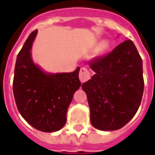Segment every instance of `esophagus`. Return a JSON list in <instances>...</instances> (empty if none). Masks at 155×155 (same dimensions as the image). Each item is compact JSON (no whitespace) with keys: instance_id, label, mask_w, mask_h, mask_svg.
Here are the masks:
<instances>
[{"instance_id":"1","label":"esophagus","mask_w":155,"mask_h":155,"mask_svg":"<svg viewBox=\"0 0 155 155\" xmlns=\"http://www.w3.org/2000/svg\"><path fill=\"white\" fill-rule=\"evenodd\" d=\"M80 81L82 83L86 82L90 79V72L87 68H82L80 71V75H79Z\"/></svg>"}]
</instances>
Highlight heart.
<instances>
[{
    "label": "heart",
    "mask_w": 155,
    "mask_h": 155,
    "mask_svg": "<svg viewBox=\"0 0 155 155\" xmlns=\"http://www.w3.org/2000/svg\"><path fill=\"white\" fill-rule=\"evenodd\" d=\"M109 47V43L107 41H104L101 44L99 45V47L97 48V52L99 54H103L108 49Z\"/></svg>",
    "instance_id": "heart-1"
}]
</instances>
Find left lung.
<instances>
[{
  "label": "left lung",
  "mask_w": 155,
  "mask_h": 155,
  "mask_svg": "<svg viewBox=\"0 0 155 155\" xmlns=\"http://www.w3.org/2000/svg\"><path fill=\"white\" fill-rule=\"evenodd\" d=\"M89 66L95 75L82 88L87 94L91 123L103 131L119 130L134 117L142 101V58L134 42L126 40Z\"/></svg>",
  "instance_id": "left-lung-1"
}]
</instances>
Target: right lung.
<instances>
[{
  "label": "right lung",
  "mask_w": 155,
  "mask_h": 155,
  "mask_svg": "<svg viewBox=\"0 0 155 155\" xmlns=\"http://www.w3.org/2000/svg\"><path fill=\"white\" fill-rule=\"evenodd\" d=\"M38 30L33 31L18 53L13 90L19 113L42 132H55L67 121V111L81 86L80 67L70 73L45 72L33 62L31 48Z\"/></svg>",
  "instance_id": "add662e5"
}]
</instances>
